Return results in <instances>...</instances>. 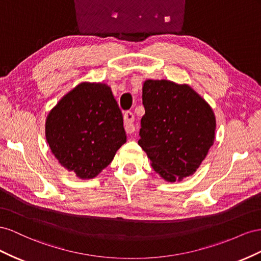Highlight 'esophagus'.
Here are the masks:
<instances>
[{"label": "esophagus", "instance_id": "esophagus-1", "mask_svg": "<svg viewBox=\"0 0 261 261\" xmlns=\"http://www.w3.org/2000/svg\"><path fill=\"white\" fill-rule=\"evenodd\" d=\"M123 120H124V129L126 133H133L136 131V125L133 124V121H135V116H133L132 113L126 111L123 116Z\"/></svg>", "mask_w": 261, "mask_h": 261}]
</instances>
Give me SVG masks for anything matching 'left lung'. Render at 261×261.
<instances>
[{"label":"left lung","instance_id":"left-lung-1","mask_svg":"<svg viewBox=\"0 0 261 261\" xmlns=\"http://www.w3.org/2000/svg\"><path fill=\"white\" fill-rule=\"evenodd\" d=\"M145 114L139 145L153 169L169 182L191 176L213 145L217 120L212 108L188 84L145 80Z\"/></svg>","mask_w":261,"mask_h":261}]
</instances>
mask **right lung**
Here are the masks:
<instances>
[{"label": "right lung", "instance_id": "add662e5", "mask_svg": "<svg viewBox=\"0 0 261 261\" xmlns=\"http://www.w3.org/2000/svg\"><path fill=\"white\" fill-rule=\"evenodd\" d=\"M46 139L61 165L92 179L125 143L121 110L105 83L83 82L65 94L46 119Z\"/></svg>", "mask_w": 261, "mask_h": 261}]
</instances>
